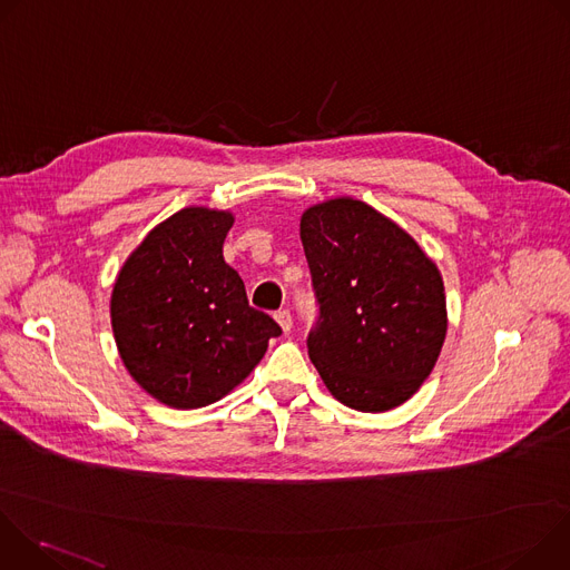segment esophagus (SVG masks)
Here are the masks:
<instances>
[{
  "instance_id": "1",
  "label": "esophagus",
  "mask_w": 570,
  "mask_h": 570,
  "mask_svg": "<svg viewBox=\"0 0 570 570\" xmlns=\"http://www.w3.org/2000/svg\"><path fill=\"white\" fill-rule=\"evenodd\" d=\"M275 320H277V324L282 327V332H291V327H293V317H291V311L288 308H279L277 313H275Z\"/></svg>"
}]
</instances>
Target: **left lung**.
<instances>
[{
  "instance_id": "1",
  "label": "left lung",
  "mask_w": 570,
  "mask_h": 570,
  "mask_svg": "<svg viewBox=\"0 0 570 570\" xmlns=\"http://www.w3.org/2000/svg\"><path fill=\"white\" fill-rule=\"evenodd\" d=\"M299 238L320 304L308 358L327 390L361 413L409 401L446 338L435 262L394 220L341 196L304 209Z\"/></svg>"
}]
</instances>
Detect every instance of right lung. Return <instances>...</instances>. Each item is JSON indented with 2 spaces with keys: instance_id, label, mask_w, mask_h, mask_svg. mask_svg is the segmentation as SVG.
Returning a JSON list of instances; mask_svg holds the SVG:
<instances>
[{
  "instance_id": "1",
  "label": "right lung",
  "mask_w": 570,
  "mask_h": 570,
  "mask_svg": "<svg viewBox=\"0 0 570 570\" xmlns=\"http://www.w3.org/2000/svg\"><path fill=\"white\" fill-rule=\"evenodd\" d=\"M232 223V212L185 207L144 236L115 279L119 356L153 399L178 411L223 399L282 334L223 259Z\"/></svg>"
}]
</instances>
